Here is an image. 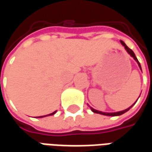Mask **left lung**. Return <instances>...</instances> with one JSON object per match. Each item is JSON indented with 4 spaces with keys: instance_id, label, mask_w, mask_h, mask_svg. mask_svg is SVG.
<instances>
[{
    "instance_id": "obj_1",
    "label": "left lung",
    "mask_w": 152,
    "mask_h": 152,
    "mask_svg": "<svg viewBox=\"0 0 152 152\" xmlns=\"http://www.w3.org/2000/svg\"><path fill=\"white\" fill-rule=\"evenodd\" d=\"M121 44H122V45H124V49L127 50L128 53H129L131 56L133 57L134 59L136 60V62H137V63H138V66H139V67H140V68H141L140 63H139V62H138V60H137V58H136V56H135V54H134V51L131 50V49H129V47H128L127 45H126L124 44V41H122V40H121ZM141 70H142V68H141ZM136 102H137V101H136ZM135 103H136V102H134V104H135ZM134 104H133V105L131 106L130 107H129V108H127V109H126V110H124V111H121V112H114V113H107V112H99V111H97V110L92 108V107H90V108H91V110H92V112H94V113H98V114H102V115H109V116H115V115H121L124 114V113H125V112H128V111H129V109H130L131 107H133V106L134 105Z\"/></svg>"
}]
</instances>
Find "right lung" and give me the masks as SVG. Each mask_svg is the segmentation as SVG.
Here are the masks:
<instances>
[{
    "instance_id": "add662e5",
    "label": "right lung",
    "mask_w": 152,
    "mask_h": 152,
    "mask_svg": "<svg viewBox=\"0 0 152 152\" xmlns=\"http://www.w3.org/2000/svg\"><path fill=\"white\" fill-rule=\"evenodd\" d=\"M55 112H53V113H51V114H49V115H43V116H39V117H45V116H47V115H53L54 114V113H55Z\"/></svg>"
}]
</instances>
